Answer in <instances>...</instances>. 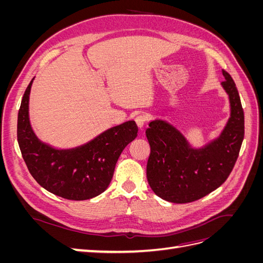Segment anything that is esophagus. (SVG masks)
Masks as SVG:
<instances>
[{"instance_id": "34e87169", "label": "esophagus", "mask_w": 263, "mask_h": 263, "mask_svg": "<svg viewBox=\"0 0 263 263\" xmlns=\"http://www.w3.org/2000/svg\"><path fill=\"white\" fill-rule=\"evenodd\" d=\"M146 121H147V118L145 115H138L136 118H135V122H136V125L140 130H142V128H144Z\"/></svg>"}]
</instances>
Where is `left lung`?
Wrapping results in <instances>:
<instances>
[{
	"label": "left lung",
	"instance_id": "8db88e82",
	"mask_svg": "<svg viewBox=\"0 0 263 263\" xmlns=\"http://www.w3.org/2000/svg\"><path fill=\"white\" fill-rule=\"evenodd\" d=\"M222 76L230 116L217 138L195 148L168 121L157 118L149 123L147 180L164 201L183 204L200 200L219 187L234 168L243 140L245 118L234 80L224 70Z\"/></svg>",
	"mask_w": 263,
	"mask_h": 263
}]
</instances>
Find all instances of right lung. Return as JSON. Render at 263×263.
<instances>
[{
	"label": "right lung",
	"mask_w": 263,
	"mask_h": 263,
	"mask_svg": "<svg viewBox=\"0 0 263 263\" xmlns=\"http://www.w3.org/2000/svg\"><path fill=\"white\" fill-rule=\"evenodd\" d=\"M24 93L17 117V141L27 168L38 184L72 201L90 200L104 192L125 147L137 137V125L125 122L74 148H54L39 139L29 121V94Z\"/></svg>",
	"instance_id": "obj_1"
}]
</instances>
